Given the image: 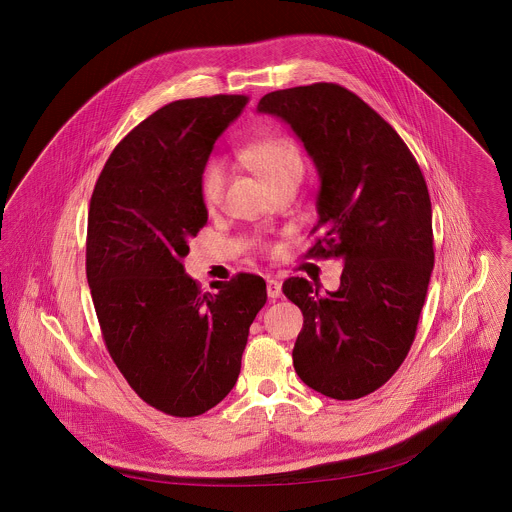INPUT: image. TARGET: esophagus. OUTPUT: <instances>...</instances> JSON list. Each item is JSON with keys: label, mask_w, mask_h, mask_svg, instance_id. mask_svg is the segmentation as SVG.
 <instances>
[{"label": "esophagus", "mask_w": 512, "mask_h": 512, "mask_svg": "<svg viewBox=\"0 0 512 512\" xmlns=\"http://www.w3.org/2000/svg\"><path fill=\"white\" fill-rule=\"evenodd\" d=\"M266 290H268V295L272 299H276V297L282 295V282L278 278H274V276H268L266 278Z\"/></svg>", "instance_id": "1"}]
</instances>
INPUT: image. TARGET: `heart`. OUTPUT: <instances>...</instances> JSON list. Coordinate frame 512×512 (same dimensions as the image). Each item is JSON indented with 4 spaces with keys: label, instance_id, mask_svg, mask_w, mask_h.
<instances>
[{
    "label": "heart",
    "instance_id": "1",
    "mask_svg": "<svg viewBox=\"0 0 512 512\" xmlns=\"http://www.w3.org/2000/svg\"><path fill=\"white\" fill-rule=\"evenodd\" d=\"M242 163L254 169L270 187L290 175H301L303 161L299 149L286 136H268L250 142L238 151ZM226 167L219 159L205 165L201 173V199L207 209H217L226 191Z\"/></svg>",
    "mask_w": 512,
    "mask_h": 512
}]
</instances>
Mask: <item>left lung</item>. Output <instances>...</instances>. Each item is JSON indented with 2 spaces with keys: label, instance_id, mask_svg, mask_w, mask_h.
Segmentation results:
<instances>
[{
  "label": "left lung",
  "instance_id": "8db88e82",
  "mask_svg": "<svg viewBox=\"0 0 512 512\" xmlns=\"http://www.w3.org/2000/svg\"><path fill=\"white\" fill-rule=\"evenodd\" d=\"M258 112L288 122L319 171V236L305 256L345 264L337 292L284 282L303 313L293 368L329 398H363L390 380L416 337L434 270L426 179L396 130L345 86L276 90Z\"/></svg>",
  "mask_w": 512,
  "mask_h": 512
}]
</instances>
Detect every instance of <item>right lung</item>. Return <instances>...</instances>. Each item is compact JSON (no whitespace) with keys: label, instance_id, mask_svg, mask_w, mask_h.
I'll return each mask as SVG.
<instances>
[{"label":"right lung","instance_id":"add662e5","mask_svg":"<svg viewBox=\"0 0 512 512\" xmlns=\"http://www.w3.org/2000/svg\"><path fill=\"white\" fill-rule=\"evenodd\" d=\"M244 94L175 100L108 157L90 199L86 278L102 339L155 410L201 416L232 390L266 282L236 274L201 292L185 274L189 238L207 224L201 173Z\"/></svg>","mask_w":512,"mask_h":512}]
</instances>
